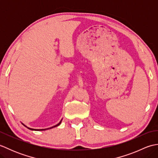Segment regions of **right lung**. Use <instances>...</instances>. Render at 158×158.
Returning <instances> with one entry per match:
<instances>
[{"instance_id":"add662e5","label":"right lung","mask_w":158,"mask_h":158,"mask_svg":"<svg viewBox=\"0 0 158 158\" xmlns=\"http://www.w3.org/2000/svg\"><path fill=\"white\" fill-rule=\"evenodd\" d=\"M61 122H62V120L60 121V122L57 124V125H56V126H53V127H49V128H47V129H32V128H30V127H28V129H30V130H39V131H40V130H48V129H51V128H52V127H56V126H59L60 123H61Z\"/></svg>"}]
</instances>
